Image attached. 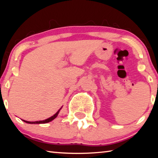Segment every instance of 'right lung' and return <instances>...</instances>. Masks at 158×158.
Wrapping results in <instances>:
<instances>
[{
	"label": "right lung",
	"mask_w": 158,
	"mask_h": 158,
	"mask_svg": "<svg viewBox=\"0 0 158 158\" xmlns=\"http://www.w3.org/2000/svg\"><path fill=\"white\" fill-rule=\"evenodd\" d=\"M61 109V108H60ZM60 109L58 110L56 113L53 116H52V117L49 118H47L46 120H44V121H34V122H31V121H24V120H22L23 121H24L25 123H30V124H42V123H49L50 121H53V119H55L57 117L58 113H59L60 111Z\"/></svg>",
	"instance_id": "obj_1"
}]
</instances>
